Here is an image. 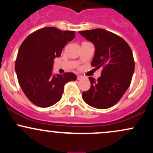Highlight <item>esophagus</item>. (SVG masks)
Instances as JSON below:
<instances>
[{"label":"esophagus","instance_id":"esophagus-1","mask_svg":"<svg viewBox=\"0 0 153 153\" xmlns=\"http://www.w3.org/2000/svg\"><path fill=\"white\" fill-rule=\"evenodd\" d=\"M82 75H78V76H77V79H78V80H80V79H82Z\"/></svg>","mask_w":153,"mask_h":153}]
</instances>
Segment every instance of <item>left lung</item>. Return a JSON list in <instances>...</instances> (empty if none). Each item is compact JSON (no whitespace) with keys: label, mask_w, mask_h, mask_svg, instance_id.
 Segmentation results:
<instances>
[{"label":"left lung","mask_w":153,"mask_h":153,"mask_svg":"<svg viewBox=\"0 0 153 153\" xmlns=\"http://www.w3.org/2000/svg\"><path fill=\"white\" fill-rule=\"evenodd\" d=\"M79 33L95 47L91 65L103 69L97 80L89 77L91 88L82 92V99L98 109L110 108L118 102L130 85L134 71L130 47L120 36L103 29Z\"/></svg>","instance_id":"obj_1"}]
</instances>
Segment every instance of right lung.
Masks as SVG:
<instances>
[{
	"instance_id": "add662e5",
	"label": "right lung",
	"mask_w": 153,
	"mask_h": 153,
	"mask_svg": "<svg viewBox=\"0 0 153 153\" xmlns=\"http://www.w3.org/2000/svg\"><path fill=\"white\" fill-rule=\"evenodd\" d=\"M75 32L45 27L31 33L21 45L15 63L18 81L23 92L34 104L50 107L62 98L64 85L77 79L73 73H52L54 60L60 57Z\"/></svg>"
}]
</instances>
